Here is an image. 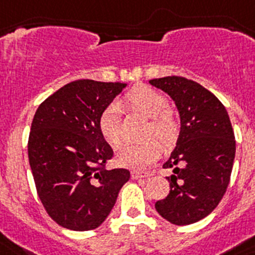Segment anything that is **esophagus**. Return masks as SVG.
Wrapping results in <instances>:
<instances>
[{"mask_svg": "<svg viewBox=\"0 0 255 255\" xmlns=\"http://www.w3.org/2000/svg\"><path fill=\"white\" fill-rule=\"evenodd\" d=\"M130 176L133 180H141V178H149L151 174L150 173H142V172H137V170H132L130 172Z\"/></svg>", "mask_w": 255, "mask_h": 255, "instance_id": "obj_1", "label": "esophagus"}]
</instances>
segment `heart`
<instances>
[{
    "mask_svg": "<svg viewBox=\"0 0 255 255\" xmlns=\"http://www.w3.org/2000/svg\"><path fill=\"white\" fill-rule=\"evenodd\" d=\"M126 104L150 118L145 130V137H158L165 146H170L177 140L180 126L174 115L168 109V100L150 87H134L126 95ZM99 129L112 146L117 147L122 142V106L112 101L105 106L99 117ZM161 146L155 138H147L141 142L128 143L118 151L121 165L130 169H145L158 160Z\"/></svg>",
    "mask_w": 255,
    "mask_h": 255,
    "instance_id": "obj_1",
    "label": "heart"
}]
</instances>
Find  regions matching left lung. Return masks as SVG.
Wrapping results in <instances>:
<instances>
[{
	"mask_svg": "<svg viewBox=\"0 0 255 255\" xmlns=\"http://www.w3.org/2000/svg\"><path fill=\"white\" fill-rule=\"evenodd\" d=\"M174 101L181 128L174 150L163 168L170 191L155 209L173 225H191L216 209L231 177L236 143L230 117L212 92L183 77L149 81Z\"/></svg>",
	"mask_w": 255,
	"mask_h": 255,
	"instance_id": "1",
	"label": "left lung"
}]
</instances>
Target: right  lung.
Masks as SVG:
<instances>
[{"mask_svg":"<svg viewBox=\"0 0 255 255\" xmlns=\"http://www.w3.org/2000/svg\"><path fill=\"white\" fill-rule=\"evenodd\" d=\"M126 83L79 79L47 97L35 112L28 158L37 192L57 225L88 231L114 207L129 170L105 169L113 149L99 129V117Z\"/></svg>","mask_w":255,"mask_h":255,"instance_id":"1","label":"right lung"}]
</instances>
